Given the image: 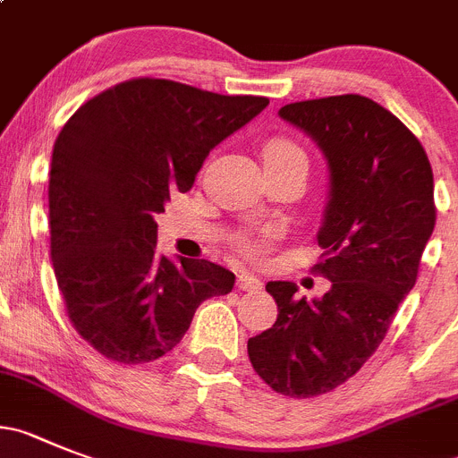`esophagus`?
I'll list each match as a JSON object with an SVG mask.
<instances>
[{"mask_svg": "<svg viewBox=\"0 0 458 458\" xmlns=\"http://www.w3.org/2000/svg\"><path fill=\"white\" fill-rule=\"evenodd\" d=\"M237 287L242 289V292H258V289H262V282L255 276H250V273H239Z\"/></svg>", "mask_w": 458, "mask_h": 458, "instance_id": "34e87169", "label": "esophagus"}]
</instances>
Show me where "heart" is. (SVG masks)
<instances>
[{"label": "heart", "instance_id": "b5f03b06", "mask_svg": "<svg viewBox=\"0 0 458 458\" xmlns=\"http://www.w3.org/2000/svg\"><path fill=\"white\" fill-rule=\"evenodd\" d=\"M262 156L264 160L268 157H284V156H305L302 148L298 144H293L292 140H284V138H273L264 144L262 148ZM243 250L250 255V258H259L264 253V243L262 242H255V239H249V242L242 243Z\"/></svg>", "mask_w": 458, "mask_h": 458}]
</instances>
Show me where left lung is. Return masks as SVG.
<instances>
[{
	"instance_id": "1",
	"label": "left lung",
	"mask_w": 458,
	"mask_h": 458,
	"mask_svg": "<svg viewBox=\"0 0 458 458\" xmlns=\"http://www.w3.org/2000/svg\"><path fill=\"white\" fill-rule=\"evenodd\" d=\"M280 117L318 144L330 169L314 267L330 289L307 301L293 282H268L277 320L249 339V357L276 393L314 397L369 361L416 284L436 224L434 174L416 135L361 94L298 101Z\"/></svg>"
}]
</instances>
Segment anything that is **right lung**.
<instances>
[{"mask_svg":"<svg viewBox=\"0 0 458 458\" xmlns=\"http://www.w3.org/2000/svg\"><path fill=\"white\" fill-rule=\"evenodd\" d=\"M267 106V97L132 79L85 101L58 132L51 262L72 326L97 352L128 366L156 361L181 344L200 302L233 292L228 268L157 253L156 215Z\"/></svg>","mask_w":458,"mask_h":458,"instance_id":"add662e5","label":"right lung"}]
</instances>
